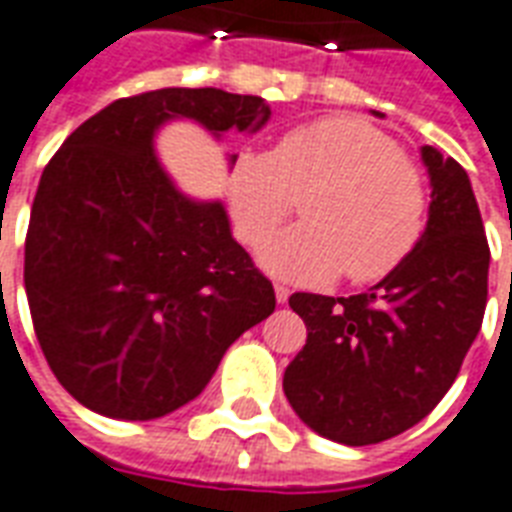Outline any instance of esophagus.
Returning a JSON list of instances; mask_svg holds the SVG:
<instances>
[{
  "instance_id": "34e87169",
  "label": "esophagus",
  "mask_w": 512,
  "mask_h": 512,
  "mask_svg": "<svg viewBox=\"0 0 512 512\" xmlns=\"http://www.w3.org/2000/svg\"><path fill=\"white\" fill-rule=\"evenodd\" d=\"M274 293H276V304H287V298H290V287L274 285Z\"/></svg>"
}]
</instances>
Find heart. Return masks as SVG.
I'll use <instances>...</instances> for the list:
<instances>
[{
    "label": "heart",
    "mask_w": 512,
    "mask_h": 512,
    "mask_svg": "<svg viewBox=\"0 0 512 512\" xmlns=\"http://www.w3.org/2000/svg\"><path fill=\"white\" fill-rule=\"evenodd\" d=\"M304 200V225L263 249V266L298 285L347 271L380 282L418 246L429 195L399 143L358 116H328L285 132L271 154L246 151L230 184V211L246 246L266 244Z\"/></svg>",
    "instance_id": "heart-1"
}]
</instances>
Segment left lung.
<instances>
[{"label": "left lung", "instance_id": "left-lung-1", "mask_svg": "<svg viewBox=\"0 0 512 512\" xmlns=\"http://www.w3.org/2000/svg\"><path fill=\"white\" fill-rule=\"evenodd\" d=\"M420 157L431 206L412 255L369 293L290 295L306 344L285 369V396L342 445H374L426 418L483 325L491 252L467 170L434 146Z\"/></svg>", "mask_w": 512, "mask_h": 512}]
</instances>
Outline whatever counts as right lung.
Returning a JSON list of instances; mask_svg holds the SVG:
<instances>
[{
  "mask_svg": "<svg viewBox=\"0 0 512 512\" xmlns=\"http://www.w3.org/2000/svg\"><path fill=\"white\" fill-rule=\"evenodd\" d=\"M268 116L252 94L157 89L94 113L45 165L26 230V298L45 361L83 407L121 420L179 410L274 312V285L233 238L225 206L187 198L154 154L170 119L219 138Z\"/></svg>",
  "mask_w": 512,
  "mask_h": 512,
  "instance_id": "add662e5",
  "label": "right lung"
}]
</instances>
